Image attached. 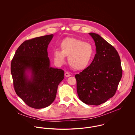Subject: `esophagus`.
<instances>
[{"instance_id": "1", "label": "esophagus", "mask_w": 135, "mask_h": 135, "mask_svg": "<svg viewBox=\"0 0 135 135\" xmlns=\"http://www.w3.org/2000/svg\"><path fill=\"white\" fill-rule=\"evenodd\" d=\"M71 76L70 73H69V72H65V76H66V77H69V76Z\"/></svg>"}]
</instances>
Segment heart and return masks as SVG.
I'll use <instances>...</instances> for the list:
<instances>
[{
    "mask_svg": "<svg viewBox=\"0 0 135 135\" xmlns=\"http://www.w3.org/2000/svg\"><path fill=\"white\" fill-rule=\"evenodd\" d=\"M60 48L61 50H54L55 62L59 64H62L65 62L66 56H68L69 65L77 70L86 68L94 55V49L91 45L79 39H64L60 44Z\"/></svg>",
    "mask_w": 135,
    "mask_h": 135,
    "instance_id": "b5f03b06",
    "label": "heart"
}]
</instances>
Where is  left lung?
<instances>
[{
	"label": "left lung",
	"mask_w": 135,
	"mask_h": 135,
	"mask_svg": "<svg viewBox=\"0 0 135 135\" xmlns=\"http://www.w3.org/2000/svg\"><path fill=\"white\" fill-rule=\"evenodd\" d=\"M89 34L95 42L96 54L90 65L75 77L80 100L88 105H98L115 95L122 69L115 48L99 35Z\"/></svg>",
	"instance_id": "1"
}]
</instances>
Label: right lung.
Here are the masks:
<instances>
[{
	"label": "right lung",
	"instance_id": "right-lung-1",
	"mask_svg": "<svg viewBox=\"0 0 135 135\" xmlns=\"http://www.w3.org/2000/svg\"><path fill=\"white\" fill-rule=\"evenodd\" d=\"M53 34L24 41L11 63V73L17 95L29 107L41 109L55 100L64 71L50 67L48 46ZM27 71L31 72L28 78Z\"/></svg>",
	"mask_w": 135,
	"mask_h": 135
}]
</instances>
